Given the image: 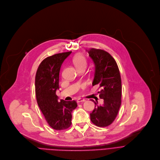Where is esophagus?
I'll use <instances>...</instances> for the list:
<instances>
[{
	"label": "esophagus",
	"instance_id": "esophagus-1",
	"mask_svg": "<svg viewBox=\"0 0 160 160\" xmlns=\"http://www.w3.org/2000/svg\"><path fill=\"white\" fill-rule=\"evenodd\" d=\"M85 101H86V100H84V99H82V98H78V99L77 100V102H78V103L84 102H85Z\"/></svg>",
	"mask_w": 160,
	"mask_h": 160
}]
</instances>
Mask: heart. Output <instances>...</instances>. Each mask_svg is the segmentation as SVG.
Returning <instances> with one entry per match:
<instances>
[{
  "label": "heart",
  "mask_w": 160,
  "mask_h": 160,
  "mask_svg": "<svg viewBox=\"0 0 160 160\" xmlns=\"http://www.w3.org/2000/svg\"><path fill=\"white\" fill-rule=\"evenodd\" d=\"M73 63L77 69L81 68L82 67H86L87 64L85 57L81 55H78L76 56L73 58Z\"/></svg>",
  "instance_id": "1"
}]
</instances>
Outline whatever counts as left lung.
<instances>
[{
  "instance_id": "left-lung-1",
  "label": "left lung",
  "mask_w": 160,
  "mask_h": 160,
  "mask_svg": "<svg viewBox=\"0 0 160 160\" xmlns=\"http://www.w3.org/2000/svg\"><path fill=\"white\" fill-rule=\"evenodd\" d=\"M94 66L92 85L99 84V97L103 103L90 113L91 122L98 127H107L115 119L121 105L122 82L118 66L114 58L105 50L91 48L86 50ZM94 102L93 100H91Z\"/></svg>"
}]
</instances>
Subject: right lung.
I'll use <instances>...</instances> for the list:
<instances>
[{
  "instance_id": "right-lung-1",
  "label": "right lung",
  "mask_w": 160,
  "mask_h": 160,
  "mask_svg": "<svg viewBox=\"0 0 160 160\" xmlns=\"http://www.w3.org/2000/svg\"><path fill=\"white\" fill-rule=\"evenodd\" d=\"M72 52L55 54L45 58L40 64L35 77L37 103L49 125L55 130L66 129L71 126L72 112L78 107L76 101L58 100L61 66Z\"/></svg>"
}]
</instances>
